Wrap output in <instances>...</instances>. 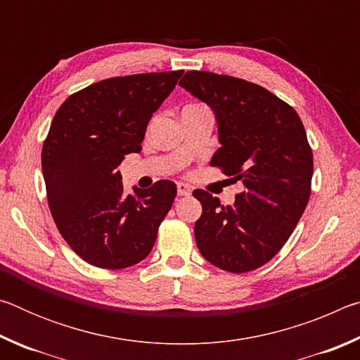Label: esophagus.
<instances>
[{"label":"esophagus","instance_id":"34e87169","mask_svg":"<svg viewBox=\"0 0 360 360\" xmlns=\"http://www.w3.org/2000/svg\"><path fill=\"white\" fill-rule=\"evenodd\" d=\"M192 193V187L186 184V182H179L178 184V195L181 197H186V195H191Z\"/></svg>","mask_w":360,"mask_h":360}]
</instances>
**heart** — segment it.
Masks as SVG:
<instances>
[{
  "instance_id": "b5f03b06",
  "label": "heart",
  "mask_w": 360,
  "mask_h": 360,
  "mask_svg": "<svg viewBox=\"0 0 360 360\" xmlns=\"http://www.w3.org/2000/svg\"><path fill=\"white\" fill-rule=\"evenodd\" d=\"M188 106H198V105H188Z\"/></svg>"
}]
</instances>
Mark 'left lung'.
Segmentation results:
<instances>
[{
	"instance_id": "8db88e82",
	"label": "left lung",
	"mask_w": 360,
	"mask_h": 360,
	"mask_svg": "<svg viewBox=\"0 0 360 360\" xmlns=\"http://www.w3.org/2000/svg\"><path fill=\"white\" fill-rule=\"evenodd\" d=\"M179 85L214 112L221 148L211 165L245 186L227 206L193 191L203 208L195 241L221 270H255L284 246L311 193L313 152L302 120L288 103L245 79L187 71Z\"/></svg>"
}]
</instances>
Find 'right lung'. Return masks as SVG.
<instances>
[{"label":"right lung","mask_w":360,"mask_h":360,"mask_svg":"<svg viewBox=\"0 0 360 360\" xmlns=\"http://www.w3.org/2000/svg\"><path fill=\"white\" fill-rule=\"evenodd\" d=\"M182 71L95 82L58 108L42 146V176L65 241L90 265L120 270L148 257L176 197L173 181L127 195L117 172L141 150L148 124Z\"/></svg>","instance_id":"obj_1"}]
</instances>
